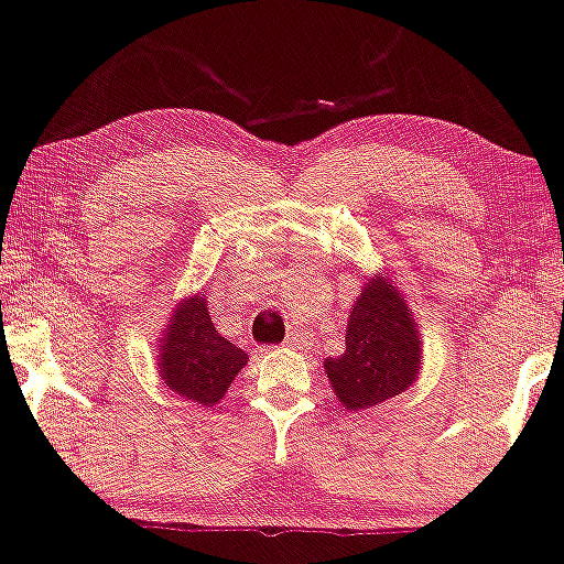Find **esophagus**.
<instances>
[{
	"instance_id": "esophagus-1",
	"label": "esophagus",
	"mask_w": 564,
	"mask_h": 564,
	"mask_svg": "<svg viewBox=\"0 0 564 564\" xmlns=\"http://www.w3.org/2000/svg\"><path fill=\"white\" fill-rule=\"evenodd\" d=\"M288 348H295V350H302V348H307L310 346V338L305 336V333H300V330H292L290 336H288Z\"/></svg>"
}]
</instances>
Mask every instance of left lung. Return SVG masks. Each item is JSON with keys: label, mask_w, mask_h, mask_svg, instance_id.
Returning <instances> with one entry per match:
<instances>
[{"label": "left lung", "mask_w": 564, "mask_h": 564, "mask_svg": "<svg viewBox=\"0 0 564 564\" xmlns=\"http://www.w3.org/2000/svg\"><path fill=\"white\" fill-rule=\"evenodd\" d=\"M422 358L420 323L402 290L381 272L364 282L350 307L346 350L325 358L323 369L338 402L358 412L410 389L420 379Z\"/></svg>", "instance_id": "8db88e82"}]
</instances>
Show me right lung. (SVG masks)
Returning <instances> with one entry per match:
<instances>
[{
    "label": "right lung",
    "mask_w": 564,
    "mask_h": 564,
    "mask_svg": "<svg viewBox=\"0 0 564 564\" xmlns=\"http://www.w3.org/2000/svg\"><path fill=\"white\" fill-rule=\"evenodd\" d=\"M247 354L216 330L208 300L195 292L177 302L158 340V373L175 394L216 406L247 366Z\"/></svg>",
    "instance_id": "right-lung-1"
}]
</instances>
